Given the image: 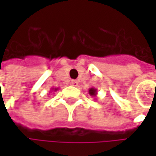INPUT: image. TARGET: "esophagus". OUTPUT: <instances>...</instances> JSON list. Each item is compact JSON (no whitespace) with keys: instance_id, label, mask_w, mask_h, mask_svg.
<instances>
[{"instance_id":"obj_1","label":"esophagus","mask_w":156,"mask_h":156,"mask_svg":"<svg viewBox=\"0 0 156 156\" xmlns=\"http://www.w3.org/2000/svg\"><path fill=\"white\" fill-rule=\"evenodd\" d=\"M70 85L71 86H74V87H76V86H78V82L77 80H71V82H70Z\"/></svg>"}]
</instances>
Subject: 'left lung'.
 Segmentation results:
<instances>
[{
	"label": "left lung",
	"mask_w": 156,
	"mask_h": 156,
	"mask_svg": "<svg viewBox=\"0 0 156 156\" xmlns=\"http://www.w3.org/2000/svg\"><path fill=\"white\" fill-rule=\"evenodd\" d=\"M88 93H89V95H90V96H92L93 98H96V97H97V95H98V91H97V89H96V88H94V87L89 88V89H88Z\"/></svg>",
	"instance_id": "8db88e82"
}]
</instances>
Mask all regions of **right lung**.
<instances>
[{
  "label": "right lung",
  "instance_id": "1",
  "mask_svg": "<svg viewBox=\"0 0 156 156\" xmlns=\"http://www.w3.org/2000/svg\"><path fill=\"white\" fill-rule=\"evenodd\" d=\"M58 89V87H55V88H54V87H52V88H51L50 90H52V91H57Z\"/></svg>",
  "mask_w": 156,
  "mask_h": 156
}]
</instances>
